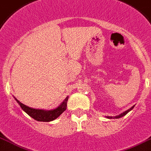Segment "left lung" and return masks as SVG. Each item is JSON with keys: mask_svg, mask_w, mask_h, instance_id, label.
<instances>
[{"mask_svg": "<svg viewBox=\"0 0 151 151\" xmlns=\"http://www.w3.org/2000/svg\"><path fill=\"white\" fill-rule=\"evenodd\" d=\"M134 106H132L130 109H127V110H126L125 112H123V113H122L121 114H119V115H118V116H106V117L108 118V119H113H113H119V118L122 117V116H125L126 114H127V113H129L130 110H132V109H134Z\"/></svg>", "mask_w": 151, "mask_h": 151, "instance_id": "8db88e82", "label": "left lung"}]
</instances>
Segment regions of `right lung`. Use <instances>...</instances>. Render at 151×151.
I'll return each mask as SVG.
<instances>
[{"label": "right lung", "instance_id": "1", "mask_svg": "<svg viewBox=\"0 0 151 151\" xmlns=\"http://www.w3.org/2000/svg\"><path fill=\"white\" fill-rule=\"evenodd\" d=\"M17 101V103L19 104L21 108L28 115H29L31 117L35 119L37 121L42 122H50L58 118L59 116L62 114L63 112L66 109L67 107V101H68V96H67L65 100L58 106L57 108L51 110H45V109H33L31 107H28L24 104L22 103L20 101L17 100L16 98H14Z\"/></svg>", "mask_w": 151, "mask_h": 151}]
</instances>
